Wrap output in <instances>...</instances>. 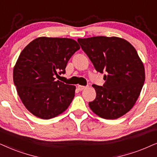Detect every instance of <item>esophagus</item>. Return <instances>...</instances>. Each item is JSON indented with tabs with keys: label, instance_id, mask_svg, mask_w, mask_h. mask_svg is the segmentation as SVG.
Listing matches in <instances>:
<instances>
[{
	"label": "esophagus",
	"instance_id": "obj_1",
	"mask_svg": "<svg viewBox=\"0 0 157 157\" xmlns=\"http://www.w3.org/2000/svg\"><path fill=\"white\" fill-rule=\"evenodd\" d=\"M88 86H82V85H77V88H78V90H85V89H86L88 88Z\"/></svg>",
	"mask_w": 157,
	"mask_h": 157
}]
</instances>
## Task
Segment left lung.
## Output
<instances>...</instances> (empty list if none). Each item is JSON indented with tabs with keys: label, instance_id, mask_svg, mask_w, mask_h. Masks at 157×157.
Instances as JSON below:
<instances>
[{
	"label": "left lung",
	"instance_id": "obj_1",
	"mask_svg": "<svg viewBox=\"0 0 157 157\" xmlns=\"http://www.w3.org/2000/svg\"><path fill=\"white\" fill-rule=\"evenodd\" d=\"M83 51L97 72H105L103 86L93 85L96 92L90 109L100 117L115 120L136 104L145 81V69L136 48L117 37L78 38Z\"/></svg>",
	"mask_w": 157,
	"mask_h": 157
}]
</instances>
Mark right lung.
Instances as JSON below:
<instances>
[{"label": "right lung", "mask_w": 157, "mask_h": 157, "mask_svg": "<svg viewBox=\"0 0 157 157\" xmlns=\"http://www.w3.org/2000/svg\"><path fill=\"white\" fill-rule=\"evenodd\" d=\"M80 48L75 40L40 37L21 52L13 67V82L23 104L35 117L53 118L72 103L76 87L55 77L64 74L69 59Z\"/></svg>", "instance_id": "right-lung-1"}]
</instances>
